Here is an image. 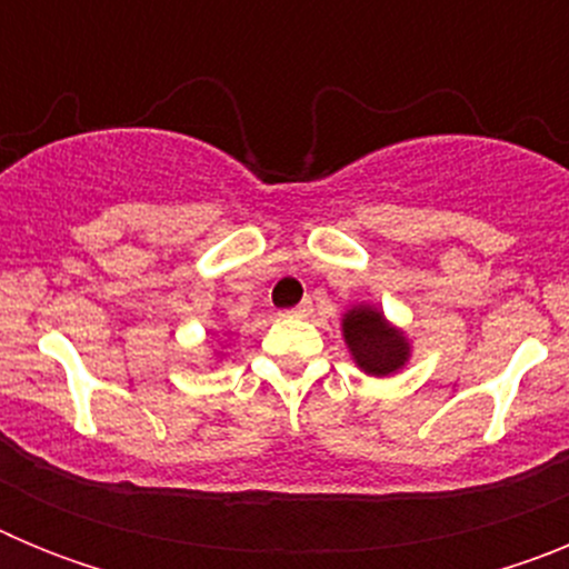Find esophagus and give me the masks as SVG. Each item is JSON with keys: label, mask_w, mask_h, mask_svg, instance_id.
<instances>
[{"label": "esophagus", "mask_w": 569, "mask_h": 569, "mask_svg": "<svg viewBox=\"0 0 569 569\" xmlns=\"http://www.w3.org/2000/svg\"><path fill=\"white\" fill-rule=\"evenodd\" d=\"M290 316H299V319H305V316H310L313 313V305H310V299H305L301 301V305H296L293 310H288Z\"/></svg>", "instance_id": "1"}]
</instances>
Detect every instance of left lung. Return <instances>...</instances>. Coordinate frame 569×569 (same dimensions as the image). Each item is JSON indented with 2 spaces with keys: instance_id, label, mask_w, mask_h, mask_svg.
Segmentation results:
<instances>
[{
  "instance_id": "obj_1",
  "label": "left lung",
  "mask_w": 569,
  "mask_h": 569,
  "mask_svg": "<svg viewBox=\"0 0 569 569\" xmlns=\"http://www.w3.org/2000/svg\"><path fill=\"white\" fill-rule=\"evenodd\" d=\"M341 339H345L347 353L356 361V367L373 379L399 373L413 356L410 336L387 319L385 310L367 305V301L350 305L341 313Z\"/></svg>"
}]
</instances>
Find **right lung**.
<instances>
[{
  "label": "right lung",
  "instance_id": "1",
  "mask_svg": "<svg viewBox=\"0 0 569 569\" xmlns=\"http://www.w3.org/2000/svg\"><path fill=\"white\" fill-rule=\"evenodd\" d=\"M222 336H224V333H222ZM222 347H224V345H222ZM213 359H216V361H222V359H224V350H213Z\"/></svg>",
  "mask_w": 569,
  "mask_h": 569
}]
</instances>
